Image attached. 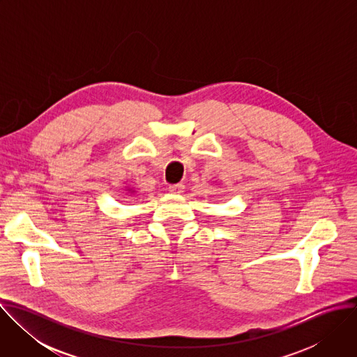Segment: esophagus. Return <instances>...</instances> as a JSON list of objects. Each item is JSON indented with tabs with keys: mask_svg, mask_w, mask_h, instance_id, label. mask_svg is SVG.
Listing matches in <instances>:
<instances>
[{
	"mask_svg": "<svg viewBox=\"0 0 357 357\" xmlns=\"http://www.w3.org/2000/svg\"><path fill=\"white\" fill-rule=\"evenodd\" d=\"M169 192H172V193H182L183 192V189H185V185L183 183H176V185H171L169 188Z\"/></svg>",
	"mask_w": 357,
	"mask_h": 357,
	"instance_id": "obj_1",
	"label": "esophagus"
}]
</instances>
